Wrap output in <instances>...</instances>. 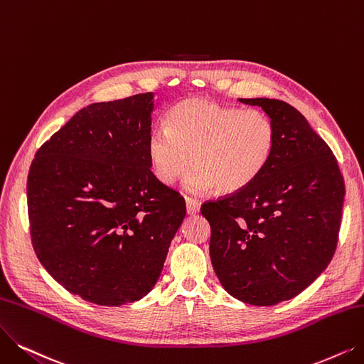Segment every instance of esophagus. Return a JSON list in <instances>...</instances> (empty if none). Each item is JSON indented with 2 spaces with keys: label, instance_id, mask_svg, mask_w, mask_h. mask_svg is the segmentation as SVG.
<instances>
[{
  "label": "esophagus",
  "instance_id": "34e87169",
  "mask_svg": "<svg viewBox=\"0 0 364 364\" xmlns=\"http://www.w3.org/2000/svg\"><path fill=\"white\" fill-rule=\"evenodd\" d=\"M185 203H186V212L190 215H196L200 212V206L201 203L196 198H191V197H186L185 198Z\"/></svg>",
  "mask_w": 364,
  "mask_h": 364
}]
</instances>
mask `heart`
Returning <instances> with one entry per match:
<instances>
[{
    "label": "heart",
    "instance_id": "b5f03b06",
    "mask_svg": "<svg viewBox=\"0 0 364 364\" xmlns=\"http://www.w3.org/2000/svg\"><path fill=\"white\" fill-rule=\"evenodd\" d=\"M276 128L261 110H242L208 98H186L168 112L167 128H154L148 155L155 178L171 185L193 163L183 179L196 194L239 193L269 166Z\"/></svg>",
    "mask_w": 364,
    "mask_h": 364
}]
</instances>
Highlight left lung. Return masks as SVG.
Listing matches in <instances>:
<instances>
[{
	"instance_id": "8db88e82",
	"label": "left lung",
	"mask_w": 364,
	"mask_h": 364,
	"mask_svg": "<svg viewBox=\"0 0 364 364\" xmlns=\"http://www.w3.org/2000/svg\"><path fill=\"white\" fill-rule=\"evenodd\" d=\"M276 128L274 152L245 190L208 201L210 259L225 291L254 306L300 294L338 245L345 183L336 158L306 118L285 101L239 98Z\"/></svg>"
}]
</instances>
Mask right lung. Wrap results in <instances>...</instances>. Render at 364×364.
<instances>
[{"mask_svg":"<svg viewBox=\"0 0 364 364\" xmlns=\"http://www.w3.org/2000/svg\"><path fill=\"white\" fill-rule=\"evenodd\" d=\"M154 92L79 110L37 151L26 182L33 248L67 291L101 306L146 296L186 215L151 171Z\"/></svg>","mask_w":364,"mask_h":364,"instance_id":"1","label":"right lung"}]
</instances>
